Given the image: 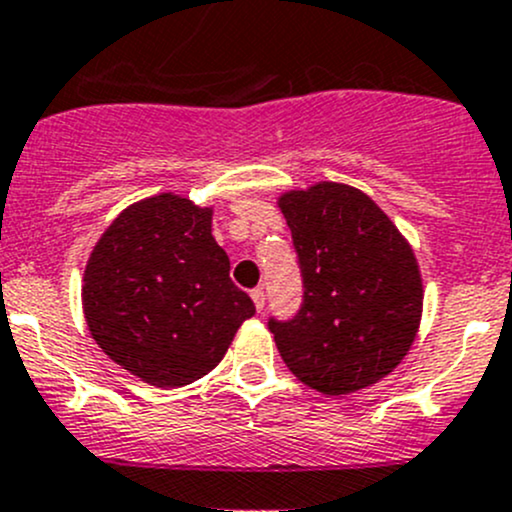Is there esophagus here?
<instances>
[{
    "mask_svg": "<svg viewBox=\"0 0 512 512\" xmlns=\"http://www.w3.org/2000/svg\"><path fill=\"white\" fill-rule=\"evenodd\" d=\"M251 300H254L258 313H261L263 303H266V293H263V288H254V291H251Z\"/></svg>",
    "mask_w": 512,
    "mask_h": 512,
    "instance_id": "34e87169",
    "label": "esophagus"
}]
</instances>
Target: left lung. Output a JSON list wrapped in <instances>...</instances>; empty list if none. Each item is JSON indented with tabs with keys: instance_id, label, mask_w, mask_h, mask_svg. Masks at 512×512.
<instances>
[{
	"instance_id": "obj_1",
	"label": "left lung",
	"mask_w": 512,
	"mask_h": 512,
	"mask_svg": "<svg viewBox=\"0 0 512 512\" xmlns=\"http://www.w3.org/2000/svg\"><path fill=\"white\" fill-rule=\"evenodd\" d=\"M303 273V308L271 320L295 377L330 397L365 389L412 350L424 283L412 244L362 189L315 182L278 197Z\"/></svg>"
}]
</instances>
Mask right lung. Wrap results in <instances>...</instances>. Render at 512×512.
Returning a JSON list of instances; mask_svg holds the SVG:
<instances>
[{
  "label": "right lung",
  "instance_id": "add662e5",
  "mask_svg": "<svg viewBox=\"0 0 512 512\" xmlns=\"http://www.w3.org/2000/svg\"><path fill=\"white\" fill-rule=\"evenodd\" d=\"M214 207L175 192L130 204L110 221L83 271V315L96 345L147 384H192L224 360L256 313L231 283L212 236Z\"/></svg>",
  "mask_w": 512,
  "mask_h": 512
}]
</instances>
